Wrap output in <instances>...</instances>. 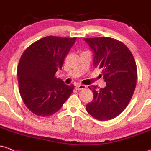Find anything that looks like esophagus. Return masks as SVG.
I'll use <instances>...</instances> for the list:
<instances>
[{"mask_svg":"<svg viewBox=\"0 0 151 151\" xmlns=\"http://www.w3.org/2000/svg\"><path fill=\"white\" fill-rule=\"evenodd\" d=\"M86 88V86L84 85H81V84H77L76 85V89L77 90H83Z\"/></svg>","mask_w":151,"mask_h":151,"instance_id":"34e87169","label":"esophagus"}]
</instances>
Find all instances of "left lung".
Masks as SVG:
<instances>
[{
  "mask_svg": "<svg viewBox=\"0 0 151 151\" xmlns=\"http://www.w3.org/2000/svg\"><path fill=\"white\" fill-rule=\"evenodd\" d=\"M94 53L93 64L101 69L106 87L90 85L93 99L86 110L98 121H109L119 115L132 98L137 85V68L129 49L109 37L85 38Z\"/></svg>",
  "mask_w": 151,
  "mask_h": 151,
  "instance_id": "8db88e82",
  "label": "left lung"
}]
</instances>
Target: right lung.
Masks as SVG:
<instances>
[{
    "mask_svg": "<svg viewBox=\"0 0 151 151\" xmlns=\"http://www.w3.org/2000/svg\"><path fill=\"white\" fill-rule=\"evenodd\" d=\"M76 39L46 36L33 42L22 53L17 67L19 93L35 115H53L72 93L74 85H66L55 74Z\"/></svg>",
    "mask_w": 151,
    "mask_h": 151,
    "instance_id": "add662e5",
    "label": "right lung"
}]
</instances>
